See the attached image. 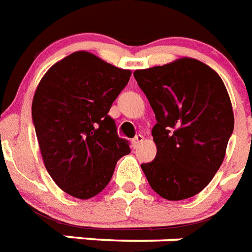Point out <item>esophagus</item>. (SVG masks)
Returning <instances> with one entry per match:
<instances>
[{"label": "esophagus", "mask_w": 252, "mask_h": 252, "mask_svg": "<svg viewBox=\"0 0 252 252\" xmlns=\"http://www.w3.org/2000/svg\"><path fill=\"white\" fill-rule=\"evenodd\" d=\"M144 141V136L143 134H136L133 137V140H132V144H133L134 148H137L140 145V144L143 143Z\"/></svg>", "instance_id": "obj_1"}]
</instances>
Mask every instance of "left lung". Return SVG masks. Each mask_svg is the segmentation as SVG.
<instances>
[{"label":"left lung","mask_w":252,"mask_h":252,"mask_svg":"<svg viewBox=\"0 0 252 252\" xmlns=\"http://www.w3.org/2000/svg\"><path fill=\"white\" fill-rule=\"evenodd\" d=\"M157 124L155 160L141 164L149 185L169 201L198 194L222 165L234 130L231 101L216 71L191 58L137 70Z\"/></svg>","instance_id":"obj_1"}]
</instances>
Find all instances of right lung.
Masks as SVG:
<instances>
[{
	"label": "right lung",
	"mask_w": 252,
	"mask_h": 252,
	"mask_svg": "<svg viewBox=\"0 0 252 252\" xmlns=\"http://www.w3.org/2000/svg\"><path fill=\"white\" fill-rule=\"evenodd\" d=\"M129 78V70L78 51L55 63L36 87L32 116L43 162L75 198L99 194L119 158L130 152L108 115Z\"/></svg>",
	"instance_id": "add662e5"
}]
</instances>
